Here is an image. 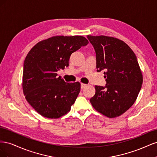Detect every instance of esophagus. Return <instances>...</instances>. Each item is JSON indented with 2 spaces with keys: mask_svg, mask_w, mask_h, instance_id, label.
<instances>
[{
  "mask_svg": "<svg viewBox=\"0 0 157 157\" xmlns=\"http://www.w3.org/2000/svg\"><path fill=\"white\" fill-rule=\"evenodd\" d=\"M86 86H87V84H84V83H81V84H80V86H81V88H82V89L84 88L85 87H86Z\"/></svg>",
  "mask_w": 157,
  "mask_h": 157,
  "instance_id": "34e87169",
  "label": "esophagus"
}]
</instances>
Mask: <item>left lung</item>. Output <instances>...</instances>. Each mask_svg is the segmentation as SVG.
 I'll return each instance as SVG.
<instances>
[{"label": "left lung", "instance_id": "1", "mask_svg": "<svg viewBox=\"0 0 157 157\" xmlns=\"http://www.w3.org/2000/svg\"><path fill=\"white\" fill-rule=\"evenodd\" d=\"M96 51L97 71L105 70V87L95 86L93 107L109 118L119 117L136 101L143 75L134 52L124 41L108 36L88 35Z\"/></svg>", "mask_w": 157, "mask_h": 157}]
</instances>
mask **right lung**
Masks as SVG:
<instances>
[{"label": "right lung", "instance_id": "1", "mask_svg": "<svg viewBox=\"0 0 157 157\" xmlns=\"http://www.w3.org/2000/svg\"><path fill=\"white\" fill-rule=\"evenodd\" d=\"M88 44L82 36H54L38 42L27 54L23 64V92L40 115L55 119L71 110L80 84L65 82L57 71L68 67L71 54Z\"/></svg>", "mask_w": 157, "mask_h": 157}]
</instances>
